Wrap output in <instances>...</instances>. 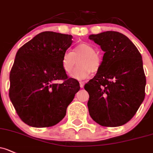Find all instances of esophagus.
Here are the masks:
<instances>
[{"label": "esophagus", "instance_id": "34e87169", "mask_svg": "<svg viewBox=\"0 0 153 153\" xmlns=\"http://www.w3.org/2000/svg\"><path fill=\"white\" fill-rule=\"evenodd\" d=\"M84 84H85L84 81H80V86H81V88H83V86H84Z\"/></svg>", "mask_w": 153, "mask_h": 153}]
</instances>
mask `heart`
Instances as JSON below:
<instances>
[{"instance_id": "b5f03b06", "label": "heart", "mask_w": 153, "mask_h": 153, "mask_svg": "<svg viewBox=\"0 0 153 153\" xmlns=\"http://www.w3.org/2000/svg\"><path fill=\"white\" fill-rule=\"evenodd\" d=\"M78 58L79 67L72 72V78L78 80L85 79L91 75V72H96L100 68L101 59L94 51V48L89 43L82 42L75 46L72 53L67 51L64 54L62 67L66 73H71Z\"/></svg>"}]
</instances>
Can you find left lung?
I'll list each match as a JSON object with an SVG mask.
<instances>
[{"instance_id":"obj_1","label":"left lung","mask_w":153,"mask_h":153,"mask_svg":"<svg viewBox=\"0 0 153 153\" xmlns=\"http://www.w3.org/2000/svg\"><path fill=\"white\" fill-rule=\"evenodd\" d=\"M89 39L105 52L100 70L84 86L89 114L102 126H121L133 118L145 97L142 57L120 32H102Z\"/></svg>"}]
</instances>
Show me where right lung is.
Here are the masks:
<instances>
[{
    "label": "right lung",
    "mask_w": 153,
    "mask_h": 153,
    "mask_svg": "<svg viewBox=\"0 0 153 153\" xmlns=\"http://www.w3.org/2000/svg\"><path fill=\"white\" fill-rule=\"evenodd\" d=\"M72 39V35L44 31L17 52L9 76V97L27 125L45 128L59 123L79 91L78 81L67 78L62 67ZM59 79L63 83L58 84Z\"/></svg>",
    "instance_id": "1"
}]
</instances>
